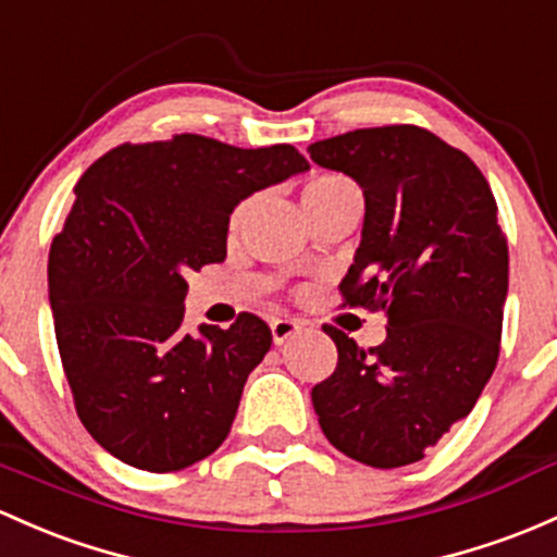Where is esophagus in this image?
<instances>
[{"instance_id":"1","label":"esophagus","mask_w":557,"mask_h":557,"mask_svg":"<svg viewBox=\"0 0 557 557\" xmlns=\"http://www.w3.org/2000/svg\"><path fill=\"white\" fill-rule=\"evenodd\" d=\"M304 325H307V322H301V320H274L272 325H269V330H272L274 346L288 344L290 338H296V335L301 333Z\"/></svg>"}]
</instances>
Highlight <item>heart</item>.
I'll return each instance as SVG.
<instances>
[{
    "label": "heart",
    "mask_w": 557,
    "mask_h": 557,
    "mask_svg": "<svg viewBox=\"0 0 557 557\" xmlns=\"http://www.w3.org/2000/svg\"><path fill=\"white\" fill-rule=\"evenodd\" d=\"M348 193H359V189L351 180H346V176H341V174L314 176V180H311L301 193L304 211L317 209V206H325V203H330V200L341 198V195H348Z\"/></svg>",
    "instance_id": "b5f03b06"
}]
</instances>
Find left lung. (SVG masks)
<instances>
[{
	"label": "left lung",
	"instance_id": "obj_1",
	"mask_svg": "<svg viewBox=\"0 0 557 557\" xmlns=\"http://www.w3.org/2000/svg\"><path fill=\"white\" fill-rule=\"evenodd\" d=\"M364 193L351 307L386 309L381 346L325 327L338 368L311 388L322 433L372 468H401L468 418L497 368L507 246L497 203L462 150L420 126L357 129L309 145Z\"/></svg>",
	"mask_w": 557,
	"mask_h": 557
}]
</instances>
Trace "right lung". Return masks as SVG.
<instances>
[{"label": "right lung", "instance_id": "add662e5", "mask_svg": "<svg viewBox=\"0 0 557 557\" xmlns=\"http://www.w3.org/2000/svg\"><path fill=\"white\" fill-rule=\"evenodd\" d=\"M304 171L293 145L200 134L121 145L84 171L50 248V307L78 418L121 462L171 473L222 447L272 333L253 314L189 333L187 272L224 261L240 200Z\"/></svg>", "mask_w": 557, "mask_h": 557}]
</instances>
